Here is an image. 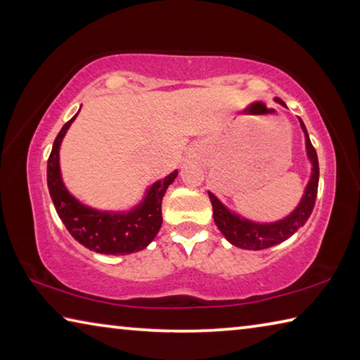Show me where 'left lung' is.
<instances>
[{"instance_id":"left-lung-1","label":"left lung","mask_w":360,"mask_h":360,"mask_svg":"<svg viewBox=\"0 0 360 360\" xmlns=\"http://www.w3.org/2000/svg\"><path fill=\"white\" fill-rule=\"evenodd\" d=\"M276 103L285 106L284 101L279 98H276ZM298 120H300V127L304 133V146H307L308 160L311 163V176H309L308 184L304 187L300 202L290 214L275 222H255L240 216L238 212L229 210L214 193L208 192L212 205V217H214L217 229L233 246L248 249V251H260V249L279 245V243L290 238L298 229L303 227L308 217L311 216L316 195H318L319 162L318 154H316L313 144L309 141L307 127H304L302 119Z\"/></svg>"}]
</instances>
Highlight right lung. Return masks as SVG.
Here are the masks:
<instances>
[{
    "label": "right lung",
    "instance_id": "add662e5",
    "mask_svg": "<svg viewBox=\"0 0 360 360\" xmlns=\"http://www.w3.org/2000/svg\"><path fill=\"white\" fill-rule=\"evenodd\" d=\"M77 114L60 130L47 160V187L57 214L72 238L90 251L106 255L143 251L162 227V198L178 178V169L150 184L141 202L127 211H103L84 205L66 188L60 172V146Z\"/></svg>",
    "mask_w": 360,
    "mask_h": 360
}]
</instances>
